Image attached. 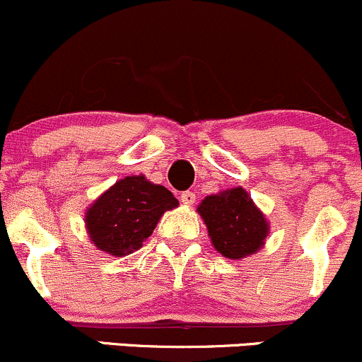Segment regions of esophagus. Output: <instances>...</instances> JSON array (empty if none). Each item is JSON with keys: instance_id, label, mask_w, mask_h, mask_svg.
Instances as JSON below:
<instances>
[{"instance_id": "obj_1", "label": "esophagus", "mask_w": 362, "mask_h": 362, "mask_svg": "<svg viewBox=\"0 0 362 362\" xmlns=\"http://www.w3.org/2000/svg\"><path fill=\"white\" fill-rule=\"evenodd\" d=\"M180 199H182V202H184V204L192 206L194 202H196V194L190 192V190H185V192H182Z\"/></svg>"}]
</instances>
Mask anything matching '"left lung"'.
Masks as SVG:
<instances>
[{
  "instance_id": "8db88e82",
  "label": "left lung",
  "mask_w": 362,
  "mask_h": 362,
  "mask_svg": "<svg viewBox=\"0 0 362 362\" xmlns=\"http://www.w3.org/2000/svg\"><path fill=\"white\" fill-rule=\"evenodd\" d=\"M197 213L208 228L213 247L226 259L240 261L264 247L269 223L244 187L206 196Z\"/></svg>"
}]
</instances>
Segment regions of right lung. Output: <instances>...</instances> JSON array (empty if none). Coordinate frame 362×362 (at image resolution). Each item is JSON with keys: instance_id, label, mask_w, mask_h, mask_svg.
Here are the masks:
<instances>
[{"instance_id": "obj_1", "label": "right lung", "mask_w": 362, "mask_h": 362, "mask_svg": "<svg viewBox=\"0 0 362 362\" xmlns=\"http://www.w3.org/2000/svg\"><path fill=\"white\" fill-rule=\"evenodd\" d=\"M177 206L178 199L168 189L144 175H130L115 182L86 209V230L99 251L123 257L141 249L163 214Z\"/></svg>"}]
</instances>
